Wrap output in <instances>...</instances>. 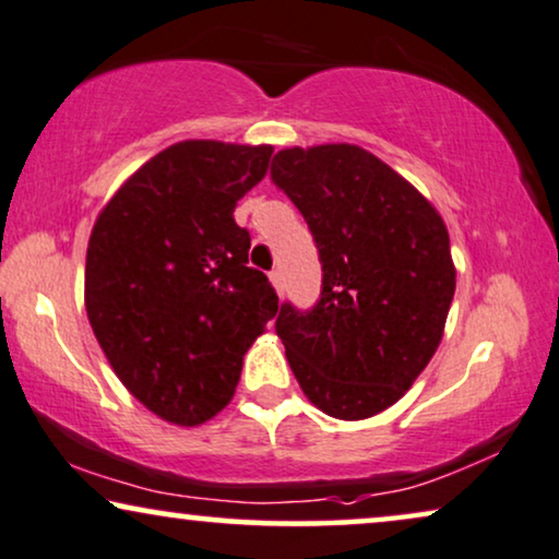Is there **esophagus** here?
I'll return each instance as SVG.
<instances>
[{
  "label": "esophagus",
  "mask_w": 559,
  "mask_h": 559,
  "mask_svg": "<svg viewBox=\"0 0 559 559\" xmlns=\"http://www.w3.org/2000/svg\"><path fill=\"white\" fill-rule=\"evenodd\" d=\"M271 284H273L275 292H278V296L284 294V273H281L278 267H273V271H271Z\"/></svg>",
  "instance_id": "obj_1"
}]
</instances>
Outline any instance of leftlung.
Returning a JSON list of instances; mask_svg holds the SVG:
<instances>
[{"mask_svg":"<svg viewBox=\"0 0 559 559\" xmlns=\"http://www.w3.org/2000/svg\"><path fill=\"white\" fill-rule=\"evenodd\" d=\"M271 178L307 219L322 294L281 304L275 332L311 404L368 419L396 404L440 345L455 296L448 227L391 166L357 145L286 147Z\"/></svg>","mask_w":559,"mask_h":559,"instance_id":"8db88e82","label":"left lung"}]
</instances>
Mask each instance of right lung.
<instances>
[{"mask_svg":"<svg viewBox=\"0 0 559 559\" xmlns=\"http://www.w3.org/2000/svg\"><path fill=\"white\" fill-rule=\"evenodd\" d=\"M271 145L183 140L135 170L86 250L88 324L119 381L160 419L197 427L229 404L242 355L278 311L233 217Z\"/></svg>","mask_w":559,"mask_h":559,"instance_id":"1","label":"right lung"}]
</instances>
